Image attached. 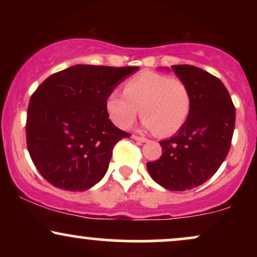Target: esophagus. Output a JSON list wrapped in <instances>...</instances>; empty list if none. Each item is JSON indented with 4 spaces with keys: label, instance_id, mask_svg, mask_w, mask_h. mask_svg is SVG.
Masks as SVG:
<instances>
[{
    "label": "esophagus",
    "instance_id": "34e87169",
    "mask_svg": "<svg viewBox=\"0 0 257 257\" xmlns=\"http://www.w3.org/2000/svg\"><path fill=\"white\" fill-rule=\"evenodd\" d=\"M133 139H134V140L141 141V143H147V141H149V139H146V138H144V137H140V135H137V134H133Z\"/></svg>",
    "mask_w": 257,
    "mask_h": 257
}]
</instances>
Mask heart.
I'll list each match as a JSON object with an SVG mask.
<instances>
[{
    "label": "heart",
    "mask_w": 257,
    "mask_h": 257,
    "mask_svg": "<svg viewBox=\"0 0 257 257\" xmlns=\"http://www.w3.org/2000/svg\"><path fill=\"white\" fill-rule=\"evenodd\" d=\"M124 94L113 90L106 98V110L112 122L122 129L129 128L139 111L143 125L158 135L178 132L191 112V93L178 77L153 71L141 72L124 83Z\"/></svg>",
    "instance_id": "1"
}]
</instances>
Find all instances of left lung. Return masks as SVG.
I'll return each instance as SVG.
<instances>
[{
  "label": "left lung",
  "mask_w": 257,
  "mask_h": 257,
  "mask_svg": "<svg viewBox=\"0 0 257 257\" xmlns=\"http://www.w3.org/2000/svg\"><path fill=\"white\" fill-rule=\"evenodd\" d=\"M187 84L191 112L179 133L161 141L162 156L147 163L151 178L170 191H186L204 184L225 161L232 143L235 107L219 78L193 65H174Z\"/></svg>",
  "instance_id": "1"
}]
</instances>
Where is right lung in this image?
<instances>
[{
    "label": "right lung",
    "instance_id": "obj_1",
    "mask_svg": "<svg viewBox=\"0 0 257 257\" xmlns=\"http://www.w3.org/2000/svg\"><path fill=\"white\" fill-rule=\"evenodd\" d=\"M138 69L75 65L49 76L34 91L26 145L49 184L82 192L104 178L114 145L131 137L108 119L106 98Z\"/></svg>",
    "mask_w": 257,
    "mask_h": 257
}]
</instances>
